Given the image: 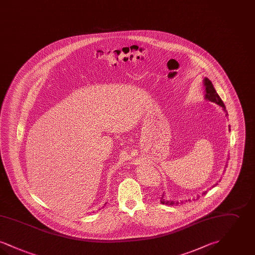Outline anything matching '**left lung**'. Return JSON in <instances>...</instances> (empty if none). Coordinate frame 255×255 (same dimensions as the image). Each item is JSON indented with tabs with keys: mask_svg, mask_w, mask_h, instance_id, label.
Segmentation results:
<instances>
[{
	"mask_svg": "<svg viewBox=\"0 0 255 255\" xmlns=\"http://www.w3.org/2000/svg\"><path fill=\"white\" fill-rule=\"evenodd\" d=\"M204 83H205V87H206V98L207 100H209V101H211V102H214V103H216L217 105L219 106H221L223 110H224V112L227 114V116H228V112H227V110H226V106H225V104H224V102H223V100L221 99V97H219L218 94H217V92L215 91V89H214V87L212 85V83H211V81L208 79V78H205L204 79ZM231 130V129H230ZM204 194H206V192H204ZM189 201V200H188ZM160 203L162 204V205H170V206H173V205H179V203L178 202H174V201H167L165 198H164V196L162 195V197L160 198Z\"/></svg>",
	"mask_w": 255,
	"mask_h": 255,
	"instance_id": "1",
	"label": "left lung"
}]
</instances>
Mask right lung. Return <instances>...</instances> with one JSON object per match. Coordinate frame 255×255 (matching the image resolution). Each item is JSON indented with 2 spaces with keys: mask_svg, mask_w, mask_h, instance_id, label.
Here are the masks:
<instances>
[{
  "mask_svg": "<svg viewBox=\"0 0 255 255\" xmlns=\"http://www.w3.org/2000/svg\"><path fill=\"white\" fill-rule=\"evenodd\" d=\"M105 205H106V204H105ZM105 205H104V206H105Z\"/></svg>",
  "mask_w": 255,
  "mask_h": 255,
  "instance_id": "add662e5",
  "label": "right lung"
}]
</instances>
